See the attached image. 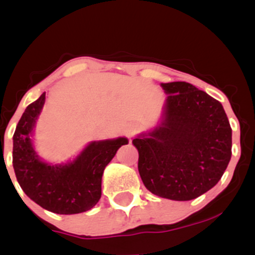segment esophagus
I'll use <instances>...</instances> for the list:
<instances>
[{
  "label": "esophagus",
  "mask_w": 255,
  "mask_h": 255,
  "mask_svg": "<svg viewBox=\"0 0 255 255\" xmlns=\"http://www.w3.org/2000/svg\"><path fill=\"white\" fill-rule=\"evenodd\" d=\"M136 126L135 125H129L127 126V128H126V134H127L128 136H133L134 134L136 133Z\"/></svg>",
  "instance_id": "esophagus-1"
}]
</instances>
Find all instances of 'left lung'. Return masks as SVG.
Returning <instances> with one entry per match:
<instances>
[{"instance_id":"left-lung-1","label":"left lung","mask_w":255,"mask_h":255,"mask_svg":"<svg viewBox=\"0 0 255 255\" xmlns=\"http://www.w3.org/2000/svg\"><path fill=\"white\" fill-rule=\"evenodd\" d=\"M168 95L160 124L133 139L137 169L154 195L186 201L223 176L231 158V127L222 104L184 81L162 84Z\"/></svg>"}]
</instances>
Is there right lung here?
<instances>
[{"label": "right lung", "mask_w": 255, "mask_h": 255, "mask_svg": "<svg viewBox=\"0 0 255 255\" xmlns=\"http://www.w3.org/2000/svg\"><path fill=\"white\" fill-rule=\"evenodd\" d=\"M45 102V92L26 108L13 135V166L25 194L48 211L74 215L89 211L102 195V176L127 137L92 141L73 162L50 165L37 156L32 131Z\"/></svg>", "instance_id": "add662e5"}]
</instances>
